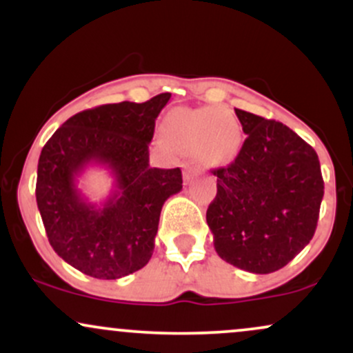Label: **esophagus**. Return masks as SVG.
<instances>
[{
    "mask_svg": "<svg viewBox=\"0 0 353 353\" xmlns=\"http://www.w3.org/2000/svg\"><path fill=\"white\" fill-rule=\"evenodd\" d=\"M194 168H190V165H188V168H185V171H184V181L188 182L189 184V181H192V177H194Z\"/></svg>",
    "mask_w": 353,
    "mask_h": 353,
    "instance_id": "obj_1",
    "label": "esophagus"
}]
</instances>
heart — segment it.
<instances>
[{
  "label": "heart",
  "instance_id": "b5f03b06",
  "mask_svg": "<svg viewBox=\"0 0 353 353\" xmlns=\"http://www.w3.org/2000/svg\"><path fill=\"white\" fill-rule=\"evenodd\" d=\"M168 143L182 154H194L205 168H221L236 159L242 125L221 108L176 109L164 123Z\"/></svg>",
  "mask_w": 353,
  "mask_h": 353
}]
</instances>
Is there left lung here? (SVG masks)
<instances>
[{"label":"left lung","instance_id":"obj_1","mask_svg":"<svg viewBox=\"0 0 353 353\" xmlns=\"http://www.w3.org/2000/svg\"><path fill=\"white\" fill-rule=\"evenodd\" d=\"M236 114L247 137L234 163L214 171L217 196L205 219L222 261L270 274L314 237L323 197L319 156L279 121Z\"/></svg>","mask_w":353,"mask_h":353}]
</instances>
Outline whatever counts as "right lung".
Instances as JSON below:
<instances>
[{
  "label": "right lung",
  "mask_w": 353,
  "mask_h": 353,
  "mask_svg": "<svg viewBox=\"0 0 353 353\" xmlns=\"http://www.w3.org/2000/svg\"><path fill=\"white\" fill-rule=\"evenodd\" d=\"M169 92L145 103L104 104L78 112L44 144L36 202L54 252L96 279H121L148 264L164 202L182 189V172L149 165V143ZM89 165L115 177L108 199L89 203L77 179Z\"/></svg>",
  "instance_id": "add662e5"
}]
</instances>
